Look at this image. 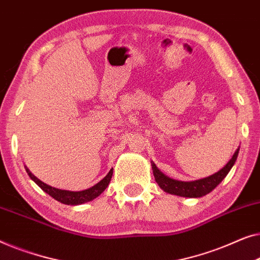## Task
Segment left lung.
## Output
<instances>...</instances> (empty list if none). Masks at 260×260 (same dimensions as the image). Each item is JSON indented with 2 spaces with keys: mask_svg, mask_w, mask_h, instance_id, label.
<instances>
[{
  "mask_svg": "<svg viewBox=\"0 0 260 260\" xmlns=\"http://www.w3.org/2000/svg\"><path fill=\"white\" fill-rule=\"evenodd\" d=\"M238 153H239V148L235 152L232 159L230 160V161L226 164L220 171H218L217 173H214L213 175H210V177L200 179V180H196V181L174 180V179L168 178L165 174L161 173L154 164H152L153 174H154L155 181L158 182L160 187H161L165 192L171 193V194H175V196L186 197V198H200V197L206 196L207 193L213 191V189L220 184L222 179L229 174V172L231 171L232 166L235 165L237 156H238Z\"/></svg>",
  "mask_w": 260,
  "mask_h": 260,
  "instance_id": "8db88e82",
  "label": "left lung"
}]
</instances>
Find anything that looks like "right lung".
I'll use <instances>...</instances> for the list:
<instances>
[{"label": "right lung", "instance_id": "obj_1", "mask_svg": "<svg viewBox=\"0 0 260 260\" xmlns=\"http://www.w3.org/2000/svg\"><path fill=\"white\" fill-rule=\"evenodd\" d=\"M25 171H27L29 177H30L32 180H34L36 184L43 189V191L48 193L50 197H53V198L57 200V202L66 205H80V204L90 202V200L95 199L96 197L100 196L101 193L105 191L106 187H107L109 184V181H111L112 175H113V170H111L108 172V174L106 175L100 182H98L96 185H94L93 187L85 189V191L72 192V191H66V189H58L55 187H52V186L47 185L41 180H39V179L36 178L35 175L28 170V168H25Z\"/></svg>", "mask_w": 260, "mask_h": 260}]
</instances>
